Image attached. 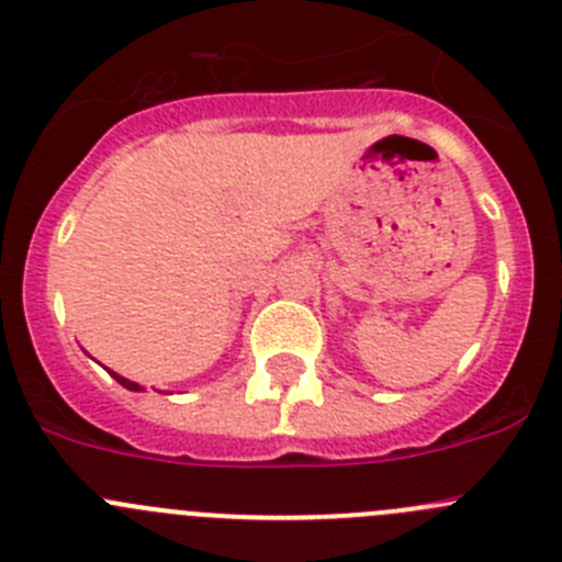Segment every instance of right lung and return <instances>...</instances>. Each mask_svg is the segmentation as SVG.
Returning a JSON list of instances; mask_svg holds the SVG:
<instances>
[{"mask_svg": "<svg viewBox=\"0 0 562 562\" xmlns=\"http://www.w3.org/2000/svg\"><path fill=\"white\" fill-rule=\"evenodd\" d=\"M108 371H110V369H108ZM110 376H113V380L119 382V385L127 387V391H144V385H138V382L127 380V376H122V374H115V371H110ZM160 393H166V391H160Z\"/></svg>", "mask_w": 562, "mask_h": 562, "instance_id": "right-lung-1", "label": "right lung"}]
</instances>
